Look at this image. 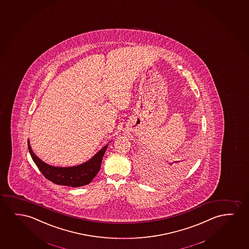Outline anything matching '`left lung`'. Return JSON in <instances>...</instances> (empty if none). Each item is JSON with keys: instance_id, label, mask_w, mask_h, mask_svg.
I'll return each instance as SVG.
<instances>
[{"instance_id": "8db88e82", "label": "left lung", "mask_w": 249, "mask_h": 249, "mask_svg": "<svg viewBox=\"0 0 249 249\" xmlns=\"http://www.w3.org/2000/svg\"><path fill=\"white\" fill-rule=\"evenodd\" d=\"M182 161H184V160H182ZM185 162H181L180 160H177V161H174V162H172L171 165H173L172 166V170L174 173H176V174H179V172H182L183 170V168L185 167Z\"/></svg>"}]
</instances>
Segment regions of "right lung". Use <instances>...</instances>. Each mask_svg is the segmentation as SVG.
Returning a JSON list of instances; mask_svg holds the SVG:
<instances>
[{"label":"right lung","instance_id":"obj_1","mask_svg":"<svg viewBox=\"0 0 249 249\" xmlns=\"http://www.w3.org/2000/svg\"><path fill=\"white\" fill-rule=\"evenodd\" d=\"M109 144L103 147L98 153L85 163L75 167H53L43 162L35 155L31 150L30 141L28 140V149L35 163L46 178L53 183L70 187H80L89 184L99 173L101 167L103 157Z\"/></svg>","mask_w":249,"mask_h":249}]
</instances>
